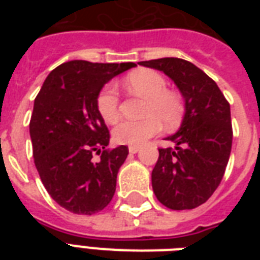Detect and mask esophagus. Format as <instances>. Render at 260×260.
Instances as JSON below:
<instances>
[{
    "label": "esophagus",
    "instance_id": "34e87169",
    "mask_svg": "<svg viewBox=\"0 0 260 260\" xmlns=\"http://www.w3.org/2000/svg\"><path fill=\"white\" fill-rule=\"evenodd\" d=\"M128 150H129L131 154H136V152L140 150V147H139V146H129V147H128Z\"/></svg>",
    "mask_w": 260,
    "mask_h": 260
}]
</instances>
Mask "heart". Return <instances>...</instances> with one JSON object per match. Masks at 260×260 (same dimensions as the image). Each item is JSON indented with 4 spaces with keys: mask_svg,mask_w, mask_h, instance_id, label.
I'll return each mask as SVG.
<instances>
[{
    "mask_svg": "<svg viewBox=\"0 0 260 260\" xmlns=\"http://www.w3.org/2000/svg\"><path fill=\"white\" fill-rule=\"evenodd\" d=\"M126 86L146 98L142 120H122L114 126L113 138L120 144L140 146L155 136L163 125L175 126L183 114L181 95L167 89V81L158 71L142 69L131 73L125 78ZM120 95L117 87L108 83L97 95V109L101 117L109 124L118 120Z\"/></svg>",
    "mask_w": 260,
    "mask_h": 260,
    "instance_id": "heart-1",
    "label": "heart"
}]
</instances>
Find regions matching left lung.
I'll list each match as a JSON object with an SVG mask.
<instances>
[{
  "label": "left lung",
  "instance_id": "left-lung-1",
  "mask_svg": "<svg viewBox=\"0 0 260 260\" xmlns=\"http://www.w3.org/2000/svg\"><path fill=\"white\" fill-rule=\"evenodd\" d=\"M139 64L163 71L185 97L186 113L174 148H159L152 189L173 210L194 209L210 198L221 182L232 148L231 106L217 83L193 63L162 58Z\"/></svg>",
  "mask_w": 260,
  "mask_h": 260
}]
</instances>
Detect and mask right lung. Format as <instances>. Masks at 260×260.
Returning <instances> with one entry per match:
<instances>
[{
    "instance_id": "1",
    "label": "right lung",
    "mask_w": 260,
    "mask_h": 260,
    "mask_svg": "<svg viewBox=\"0 0 260 260\" xmlns=\"http://www.w3.org/2000/svg\"><path fill=\"white\" fill-rule=\"evenodd\" d=\"M136 64L71 60L50 73L35 98L29 134L35 166L52 200L75 214L109 205L128 147L108 148L109 129L97 95L114 75Z\"/></svg>"
}]
</instances>
